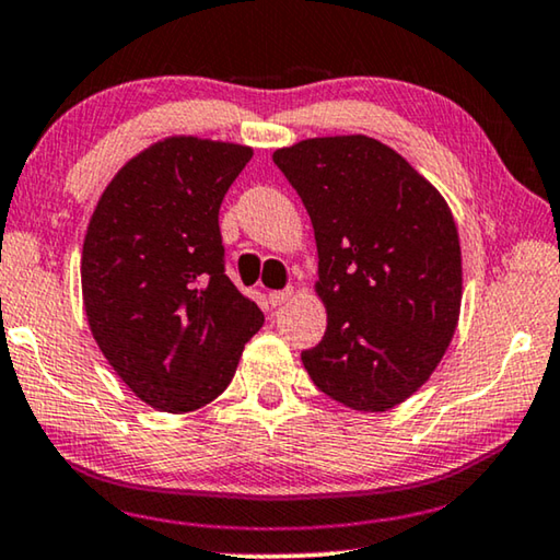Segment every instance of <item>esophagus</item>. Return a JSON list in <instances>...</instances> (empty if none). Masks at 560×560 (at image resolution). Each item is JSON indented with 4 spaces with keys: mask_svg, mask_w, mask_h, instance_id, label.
Here are the masks:
<instances>
[{
    "mask_svg": "<svg viewBox=\"0 0 560 560\" xmlns=\"http://www.w3.org/2000/svg\"><path fill=\"white\" fill-rule=\"evenodd\" d=\"M292 295H295V290L292 288H288V290H275V292H270V305L272 307H280V305H285L288 300H292Z\"/></svg>",
    "mask_w": 560,
    "mask_h": 560,
    "instance_id": "esophagus-1",
    "label": "esophagus"
}]
</instances>
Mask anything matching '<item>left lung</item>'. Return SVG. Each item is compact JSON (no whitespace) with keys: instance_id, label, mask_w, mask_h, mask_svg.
I'll use <instances>...</instances> for the list:
<instances>
[{"instance_id":"1","label":"left lung","mask_w":560,"mask_h":560,"mask_svg":"<svg viewBox=\"0 0 560 560\" xmlns=\"http://www.w3.org/2000/svg\"><path fill=\"white\" fill-rule=\"evenodd\" d=\"M310 214L315 292L328 313L303 352L313 383L360 412H385L433 375L458 328L460 237L445 197L365 135L310 137L272 152Z\"/></svg>"}]
</instances>
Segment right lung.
<instances>
[{
    "label": "right lung",
    "mask_w": 560,
    "mask_h": 560,
    "mask_svg": "<svg viewBox=\"0 0 560 560\" xmlns=\"http://www.w3.org/2000/svg\"><path fill=\"white\" fill-rule=\"evenodd\" d=\"M250 158L245 144L172 135L127 160L94 205L84 313L112 370L154 410L212 402L262 328L260 307L225 275L218 225Z\"/></svg>",
    "instance_id": "add662e5"
}]
</instances>
